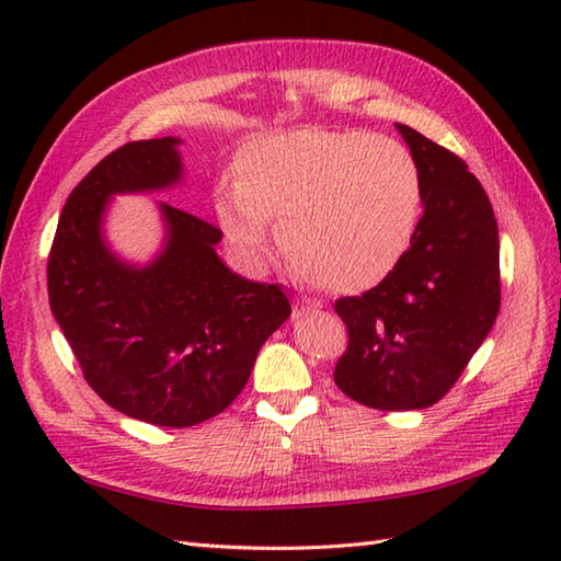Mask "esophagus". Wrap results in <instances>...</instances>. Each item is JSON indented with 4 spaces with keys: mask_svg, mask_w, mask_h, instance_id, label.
I'll list each match as a JSON object with an SVG mask.
<instances>
[{
    "mask_svg": "<svg viewBox=\"0 0 561 561\" xmlns=\"http://www.w3.org/2000/svg\"><path fill=\"white\" fill-rule=\"evenodd\" d=\"M316 306H318V304L311 301V299H306V296H296V299H294V318H299V316L308 313V311H311V308H316Z\"/></svg>",
    "mask_w": 561,
    "mask_h": 561,
    "instance_id": "obj_1",
    "label": "esophagus"
}]
</instances>
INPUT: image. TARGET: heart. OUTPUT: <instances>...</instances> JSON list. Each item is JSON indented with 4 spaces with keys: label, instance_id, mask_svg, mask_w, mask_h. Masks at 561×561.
<instances>
[{
    "label": "heart",
    "instance_id": "1",
    "mask_svg": "<svg viewBox=\"0 0 561 561\" xmlns=\"http://www.w3.org/2000/svg\"><path fill=\"white\" fill-rule=\"evenodd\" d=\"M420 209V169L400 141L337 129L253 137L217 195L221 229L245 260L262 257L277 219L296 265L340 291L371 289L396 270Z\"/></svg>",
    "mask_w": 561,
    "mask_h": 561
}]
</instances>
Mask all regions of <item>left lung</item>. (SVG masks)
Here are the masks:
<instances>
[{"label": "left lung", "mask_w": 561, "mask_h": 561, "mask_svg": "<svg viewBox=\"0 0 561 561\" xmlns=\"http://www.w3.org/2000/svg\"><path fill=\"white\" fill-rule=\"evenodd\" d=\"M422 178L424 214L388 277L335 311L347 350L335 383L374 410L432 408L470 364L502 306L492 202L458 153L398 125Z\"/></svg>", "instance_id": "8db88e82"}]
</instances>
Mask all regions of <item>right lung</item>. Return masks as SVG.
I'll use <instances>...</instances> for the list:
<instances>
[{"label":"right lung","mask_w":561,"mask_h":561,"mask_svg":"<svg viewBox=\"0 0 561 561\" xmlns=\"http://www.w3.org/2000/svg\"><path fill=\"white\" fill-rule=\"evenodd\" d=\"M175 145L129 141L71 190L47 255V296L101 400L133 420L183 428L238 398L291 304L277 284L238 277L214 250L221 229L171 205H161L169 245L157 262L139 270L111 255L101 238L105 202L173 185Z\"/></svg>","instance_id":"add662e5"}]
</instances>
